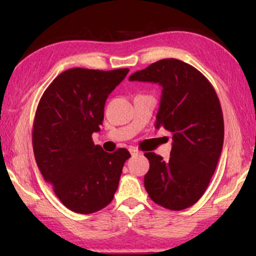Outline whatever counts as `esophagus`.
Returning a JSON list of instances; mask_svg holds the SVG:
<instances>
[{
	"label": "esophagus",
	"mask_w": 256,
	"mask_h": 256,
	"mask_svg": "<svg viewBox=\"0 0 256 256\" xmlns=\"http://www.w3.org/2000/svg\"><path fill=\"white\" fill-rule=\"evenodd\" d=\"M130 154H131L132 156H136V154H140V151H138L136 148H130Z\"/></svg>",
	"instance_id": "34e87169"
}]
</instances>
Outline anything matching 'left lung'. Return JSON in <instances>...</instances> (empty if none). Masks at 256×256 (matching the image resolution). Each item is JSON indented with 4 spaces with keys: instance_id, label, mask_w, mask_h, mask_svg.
I'll return each instance as SVG.
<instances>
[{
    "instance_id": "1",
    "label": "left lung",
    "mask_w": 256,
    "mask_h": 256,
    "mask_svg": "<svg viewBox=\"0 0 256 256\" xmlns=\"http://www.w3.org/2000/svg\"><path fill=\"white\" fill-rule=\"evenodd\" d=\"M130 81L162 86L156 128L172 133L170 160L146 152L150 162L144 188L151 200L184 210L200 200L218 164L224 144V118L209 80L183 60L164 58L136 71Z\"/></svg>"
}]
</instances>
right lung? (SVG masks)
Instances as JSON below:
<instances>
[{
	"label": "right lung",
	"mask_w": 256,
	"mask_h": 256,
	"mask_svg": "<svg viewBox=\"0 0 256 256\" xmlns=\"http://www.w3.org/2000/svg\"><path fill=\"white\" fill-rule=\"evenodd\" d=\"M128 72L70 68L55 78L38 104L34 159L60 201L76 214H94L110 204L131 157L124 148L108 154L92 138L100 131L108 94Z\"/></svg>",
	"instance_id": "obj_1"
}]
</instances>
